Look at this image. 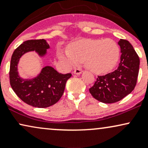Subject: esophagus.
I'll return each mask as SVG.
<instances>
[{
    "label": "esophagus",
    "instance_id": "obj_1",
    "mask_svg": "<svg viewBox=\"0 0 148 148\" xmlns=\"http://www.w3.org/2000/svg\"><path fill=\"white\" fill-rule=\"evenodd\" d=\"M81 72H82V70H81L80 68H76L74 70V73L75 74H80Z\"/></svg>",
    "mask_w": 148,
    "mask_h": 148
}]
</instances>
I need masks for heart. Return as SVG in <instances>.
<instances>
[{
  "mask_svg": "<svg viewBox=\"0 0 148 148\" xmlns=\"http://www.w3.org/2000/svg\"><path fill=\"white\" fill-rule=\"evenodd\" d=\"M120 47L111 39H84L73 43L69 49H59L58 56L67 65H76L81 61L96 74L113 69L120 58Z\"/></svg>",
  "mask_w": 148,
  "mask_h": 148,
  "instance_id": "b5f03b06",
  "label": "heart"
}]
</instances>
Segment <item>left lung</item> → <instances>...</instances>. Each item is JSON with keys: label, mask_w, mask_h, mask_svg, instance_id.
I'll return each mask as SVG.
<instances>
[{"label": "left lung", "mask_w": 148, "mask_h": 148, "mask_svg": "<svg viewBox=\"0 0 148 148\" xmlns=\"http://www.w3.org/2000/svg\"><path fill=\"white\" fill-rule=\"evenodd\" d=\"M121 49L118 69L104 76H98L89 89L92 96L106 103H115L132 92L137 82L140 59L132 45L126 40L118 42Z\"/></svg>", "instance_id": "8db88e82"}]
</instances>
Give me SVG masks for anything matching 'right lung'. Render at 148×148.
I'll return each mask as SVG.
<instances>
[{"instance_id":"right-lung-1","label":"right lung","mask_w":148,"mask_h":148,"mask_svg":"<svg viewBox=\"0 0 148 148\" xmlns=\"http://www.w3.org/2000/svg\"><path fill=\"white\" fill-rule=\"evenodd\" d=\"M49 45L45 40L23 42L13 52L10 67V83L16 95L23 102L37 108H47L55 104L63 95L67 81L72 76L62 74L51 67H44L41 73L31 80L22 79L18 75L17 64L25 53L35 51L45 55Z\"/></svg>"}]
</instances>
